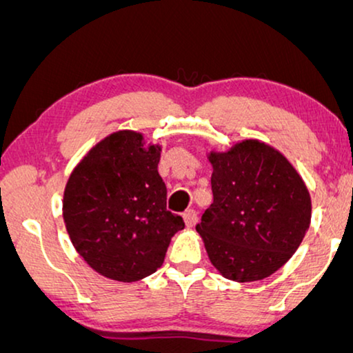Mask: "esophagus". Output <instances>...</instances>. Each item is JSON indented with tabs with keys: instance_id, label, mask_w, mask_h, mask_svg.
<instances>
[{
	"instance_id": "1",
	"label": "esophagus",
	"mask_w": 353,
	"mask_h": 353,
	"mask_svg": "<svg viewBox=\"0 0 353 353\" xmlns=\"http://www.w3.org/2000/svg\"><path fill=\"white\" fill-rule=\"evenodd\" d=\"M183 219H185L186 226H190V228H191V226H194L197 223V212L192 210V209L186 210L185 214H183Z\"/></svg>"
}]
</instances>
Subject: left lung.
Listing matches in <instances>:
<instances>
[{
	"label": "left lung",
	"mask_w": 353,
	"mask_h": 353,
	"mask_svg": "<svg viewBox=\"0 0 353 353\" xmlns=\"http://www.w3.org/2000/svg\"><path fill=\"white\" fill-rule=\"evenodd\" d=\"M214 202L196 226L210 262L233 281H257L283 267L310 226L305 183L268 144L245 139L210 152Z\"/></svg>",
	"instance_id": "1"
}]
</instances>
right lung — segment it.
I'll return each mask as SVG.
<instances>
[{
	"label": "right lung",
	"mask_w": 353,
	"mask_h": 353,
	"mask_svg": "<svg viewBox=\"0 0 353 353\" xmlns=\"http://www.w3.org/2000/svg\"><path fill=\"white\" fill-rule=\"evenodd\" d=\"M161 148L143 134H109L86 154L67 181L62 214L72 244L105 278L133 283L157 272L172 236L185 228L167 210L159 175Z\"/></svg>",
	"instance_id": "right-lung-1"
}]
</instances>
